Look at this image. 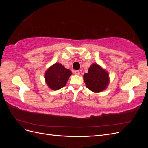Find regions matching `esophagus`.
Returning a JSON list of instances; mask_svg holds the SVG:
<instances>
[{
    "label": "esophagus",
    "mask_w": 148,
    "mask_h": 148,
    "mask_svg": "<svg viewBox=\"0 0 148 148\" xmlns=\"http://www.w3.org/2000/svg\"><path fill=\"white\" fill-rule=\"evenodd\" d=\"M75 74L77 75H79V70L75 71Z\"/></svg>",
    "instance_id": "obj_1"
}]
</instances>
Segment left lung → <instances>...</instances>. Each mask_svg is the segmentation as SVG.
<instances>
[{
	"instance_id": "left-lung-1",
	"label": "left lung",
	"mask_w": 148,
	"mask_h": 148,
	"mask_svg": "<svg viewBox=\"0 0 148 148\" xmlns=\"http://www.w3.org/2000/svg\"><path fill=\"white\" fill-rule=\"evenodd\" d=\"M83 77L86 87L95 92L104 90L109 83L108 73L96 64L89 67L88 73H85Z\"/></svg>"
}]
</instances>
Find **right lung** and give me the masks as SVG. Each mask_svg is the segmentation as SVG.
Segmentation results:
<instances>
[{"instance_id": "obj_1", "label": "right lung", "mask_w": 148, "mask_h": 148, "mask_svg": "<svg viewBox=\"0 0 148 148\" xmlns=\"http://www.w3.org/2000/svg\"><path fill=\"white\" fill-rule=\"evenodd\" d=\"M71 75V71L60 64L56 63L49 68L45 73V79L48 86L53 90H58L65 86Z\"/></svg>"}]
</instances>
